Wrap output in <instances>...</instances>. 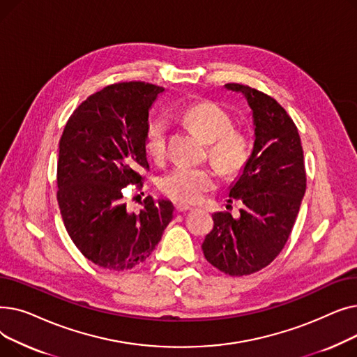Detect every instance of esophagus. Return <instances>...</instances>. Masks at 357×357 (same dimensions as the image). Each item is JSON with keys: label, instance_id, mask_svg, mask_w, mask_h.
I'll return each mask as SVG.
<instances>
[{"label": "esophagus", "instance_id": "esophagus-1", "mask_svg": "<svg viewBox=\"0 0 357 357\" xmlns=\"http://www.w3.org/2000/svg\"><path fill=\"white\" fill-rule=\"evenodd\" d=\"M175 208H176V211H178V213H185V211H190V210H192L191 205L185 204V202H176V204H175Z\"/></svg>", "mask_w": 357, "mask_h": 357}]
</instances>
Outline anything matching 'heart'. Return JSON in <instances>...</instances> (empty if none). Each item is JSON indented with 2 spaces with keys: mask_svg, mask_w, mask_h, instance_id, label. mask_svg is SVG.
Returning <instances> with one entry per match:
<instances>
[{
  "mask_svg": "<svg viewBox=\"0 0 357 357\" xmlns=\"http://www.w3.org/2000/svg\"><path fill=\"white\" fill-rule=\"evenodd\" d=\"M182 120L208 142V156L226 175L241 172L250 160L249 139L233 128L231 117L213 101H198L186 107ZM147 155L163 160L167 152V123L159 117L150 121L144 135ZM217 186V172L211 166L178 165L160 179L165 195L179 202L194 204Z\"/></svg>",
  "mask_w": 357,
  "mask_h": 357,
  "instance_id": "b5f03b06",
  "label": "heart"
}]
</instances>
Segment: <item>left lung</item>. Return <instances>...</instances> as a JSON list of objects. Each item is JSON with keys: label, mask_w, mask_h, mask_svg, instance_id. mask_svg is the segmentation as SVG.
<instances>
[{"label": "left lung", "mask_w": 357, "mask_h": 357, "mask_svg": "<svg viewBox=\"0 0 357 357\" xmlns=\"http://www.w3.org/2000/svg\"><path fill=\"white\" fill-rule=\"evenodd\" d=\"M226 88L245 93L256 139L249 163L230 190V198L243 202L240 217L215 213L201 248L218 271L245 276L266 268L285 248L307 190V174L301 137L285 108L249 85Z\"/></svg>", "instance_id": "left-lung-1"}]
</instances>
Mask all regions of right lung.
<instances>
[{"mask_svg":"<svg viewBox=\"0 0 357 357\" xmlns=\"http://www.w3.org/2000/svg\"><path fill=\"white\" fill-rule=\"evenodd\" d=\"M165 88L119 82L92 93L72 112L59 140L58 204L75 246L92 264L127 271L143 264L172 220L171 201L146 197L127 210L124 188H143L149 108Z\"/></svg>","mask_w":357,"mask_h":357,"instance_id":"1","label":"right lung"}]
</instances>
